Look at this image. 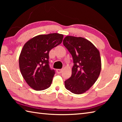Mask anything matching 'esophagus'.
Instances as JSON below:
<instances>
[{"label":"esophagus","instance_id":"obj_1","mask_svg":"<svg viewBox=\"0 0 122 122\" xmlns=\"http://www.w3.org/2000/svg\"><path fill=\"white\" fill-rule=\"evenodd\" d=\"M56 71L58 74H61L62 72V69H57Z\"/></svg>","mask_w":122,"mask_h":122}]
</instances>
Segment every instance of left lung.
I'll return each instance as SVG.
<instances>
[{"mask_svg": "<svg viewBox=\"0 0 122 122\" xmlns=\"http://www.w3.org/2000/svg\"><path fill=\"white\" fill-rule=\"evenodd\" d=\"M63 44L71 54L74 62L71 76L65 81V87L74 94H83L93 86L100 74V51L90 41L82 37L67 36Z\"/></svg>", "mask_w": 122, "mask_h": 122, "instance_id": "8db88e82", "label": "left lung"}]
</instances>
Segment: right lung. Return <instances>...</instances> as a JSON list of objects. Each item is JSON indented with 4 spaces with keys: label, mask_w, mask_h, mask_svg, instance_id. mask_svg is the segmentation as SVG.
<instances>
[{
    "label": "right lung",
    "mask_w": 122,
    "mask_h": 122,
    "mask_svg": "<svg viewBox=\"0 0 122 122\" xmlns=\"http://www.w3.org/2000/svg\"><path fill=\"white\" fill-rule=\"evenodd\" d=\"M63 35L40 34L25 44L19 57V68L28 85L35 90L48 88L55 74L49 66V52L61 44Z\"/></svg>",
    "instance_id": "obj_1"
}]
</instances>
